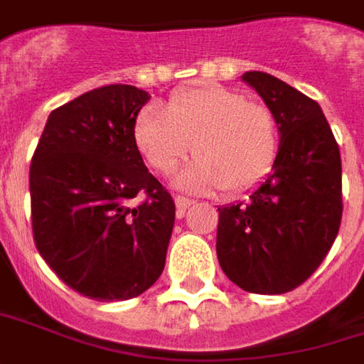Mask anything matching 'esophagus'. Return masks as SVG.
I'll list each match as a JSON object with an SVG mask.
<instances>
[{"mask_svg": "<svg viewBox=\"0 0 364 364\" xmlns=\"http://www.w3.org/2000/svg\"><path fill=\"white\" fill-rule=\"evenodd\" d=\"M174 202H176L178 215H184V212H186L188 208L194 204V200H190V198H186V196H176L174 198Z\"/></svg>", "mask_w": 364, "mask_h": 364, "instance_id": "obj_1", "label": "esophagus"}]
</instances>
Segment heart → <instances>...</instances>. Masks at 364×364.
<instances>
[{
	"label": "heart",
	"instance_id": "b5f03b06",
	"mask_svg": "<svg viewBox=\"0 0 364 364\" xmlns=\"http://www.w3.org/2000/svg\"><path fill=\"white\" fill-rule=\"evenodd\" d=\"M134 139L162 174L174 172L194 149L198 160L178 182L194 190L222 186L228 192L257 184L272 170L279 146L272 110L218 85L172 95L168 112L149 105L140 110Z\"/></svg>",
	"mask_w": 364,
	"mask_h": 364
}]
</instances>
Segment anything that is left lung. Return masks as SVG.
<instances>
[{
  "instance_id": "8db88e82",
  "label": "left lung",
  "mask_w": 364,
  "mask_h": 364,
  "mask_svg": "<svg viewBox=\"0 0 364 364\" xmlns=\"http://www.w3.org/2000/svg\"><path fill=\"white\" fill-rule=\"evenodd\" d=\"M242 81L273 112L279 149L247 200L218 208L215 252L237 287L279 295L311 277L339 234V144L319 102L267 73L247 71Z\"/></svg>"
}]
</instances>
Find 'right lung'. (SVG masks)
<instances>
[{
  "mask_svg": "<svg viewBox=\"0 0 364 364\" xmlns=\"http://www.w3.org/2000/svg\"><path fill=\"white\" fill-rule=\"evenodd\" d=\"M149 99L132 85H107L55 109L29 168L37 252L97 301L144 293L166 262L176 208L134 139ZM134 197L145 200L132 207Z\"/></svg>",
  "mask_w": 364,
  "mask_h": 364,
  "instance_id": "1",
  "label": "right lung"
}]
</instances>
